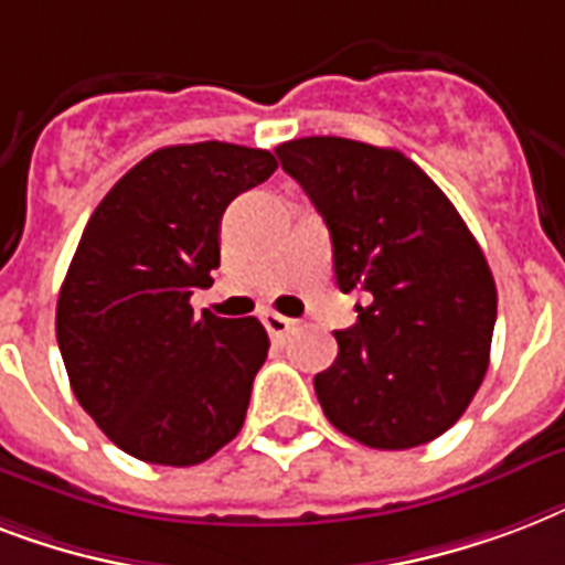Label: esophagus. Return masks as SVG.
Returning <instances> with one entry per match:
<instances>
[{"mask_svg":"<svg viewBox=\"0 0 565 565\" xmlns=\"http://www.w3.org/2000/svg\"><path fill=\"white\" fill-rule=\"evenodd\" d=\"M260 319H264V328L269 331V337H273V340H281V337H287L290 334V328L296 326L292 319L281 317V313H275V310H266Z\"/></svg>","mask_w":565,"mask_h":565,"instance_id":"1","label":"esophagus"}]
</instances>
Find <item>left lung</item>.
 Returning <instances> with one entry per match:
<instances>
[{"instance_id":"obj_1","label":"left lung","mask_w":565,"mask_h":565,"mask_svg":"<svg viewBox=\"0 0 565 565\" xmlns=\"http://www.w3.org/2000/svg\"><path fill=\"white\" fill-rule=\"evenodd\" d=\"M322 213L337 287L361 290L337 361L313 377L328 422L402 451L446 434L490 366L495 281L448 195L395 149L301 137L275 149Z\"/></svg>"}]
</instances>
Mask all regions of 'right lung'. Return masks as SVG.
Returning <instances> with one entry per match:
<instances>
[{
    "mask_svg": "<svg viewBox=\"0 0 565 565\" xmlns=\"http://www.w3.org/2000/svg\"><path fill=\"white\" fill-rule=\"evenodd\" d=\"M266 149L167 146L93 211L57 296L55 331L73 393L105 437L158 466H195L237 437L269 352L255 317L193 313L220 266L222 213L264 184Z\"/></svg>",
    "mask_w": 565,
    "mask_h": 565,
    "instance_id": "obj_1",
    "label": "right lung"
}]
</instances>
